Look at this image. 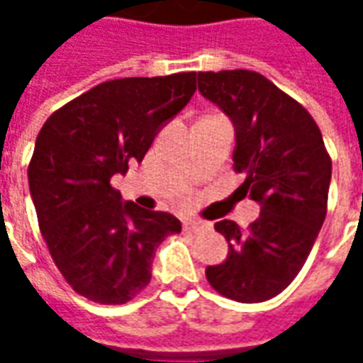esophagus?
Instances as JSON below:
<instances>
[{
  "instance_id": "1",
  "label": "esophagus",
  "mask_w": 363,
  "mask_h": 363,
  "mask_svg": "<svg viewBox=\"0 0 363 363\" xmlns=\"http://www.w3.org/2000/svg\"><path fill=\"white\" fill-rule=\"evenodd\" d=\"M182 229H184L186 233H200V231H204L206 225L202 223V221H198V220H184Z\"/></svg>"
}]
</instances>
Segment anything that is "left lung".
I'll return each instance as SVG.
<instances>
[{"label":"left lung","instance_id":"obj_1","mask_svg":"<svg viewBox=\"0 0 363 363\" xmlns=\"http://www.w3.org/2000/svg\"><path fill=\"white\" fill-rule=\"evenodd\" d=\"M198 91L235 128L233 167L247 174L239 190L260 206L247 231L231 220L213 225L229 252L206 278L221 296L260 303L288 288L309 257L327 216L333 163L311 114L264 75L200 72Z\"/></svg>","mask_w":363,"mask_h":363}]
</instances>
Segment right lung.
I'll return each instance as SVG.
<instances>
[{"label": "right lung", "instance_id": "1", "mask_svg": "<svg viewBox=\"0 0 363 363\" xmlns=\"http://www.w3.org/2000/svg\"><path fill=\"white\" fill-rule=\"evenodd\" d=\"M196 91V72L96 85L44 122L28 189L52 259L79 296L120 305L151 280L155 249L181 221L124 202L114 174L142 161Z\"/></svg>", "mask_w": 363, "mask_h": 363}]
</instances>
